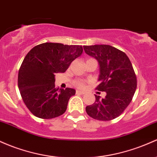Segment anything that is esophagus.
<instances>
[{"instance_id": "1", "label": "esophagus", "mask_w": 157, "mask_h": 157, "mask_svg": "<svg viewBox=\"0 0 157 157\" xmlns=\"http://www.w3.org/2000/svg\"><path fill=\"white\" fill-rule=\"evenodd\" d=\"M76 94H84L85 93H84L83 92H81V91L77 90V91H76Z\"/></svg>"}]
</instances>
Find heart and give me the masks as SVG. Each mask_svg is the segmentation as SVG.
<instances>
[{
    "mask_svg": "<svg viewBox=\"0 0 157 157\" xmlns=\"http://www.w3.org/2000/svg\"><path fill=\"white\" fill-rule=\"evenodd\" d=\"M75 85L78 88H83L84 87L83 82H81V81H79V80H77V81L75 82Z\"/></svg>",
    "mask_w": 157,
    "mask_h": 157,
    "instance_id": "b5f03b06",
    "label": "heart"
}]
</instances>
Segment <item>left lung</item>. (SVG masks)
<instances>
[{
    "label": "left lung",
    "mask_w": 157,
    "mask_h": 157,
    "mask_svg": "<svg viewBox=\"0 0 157 157\" xmlns=\"http://www.w3.org/2000/svg\"><path fill=\"white\" fill-rule=\"evenodd\" d=\"M86 53L95 58L100 65L96 89L106 92L101 99L95 96V101L86 107L87 114L99 121H110L124 111L131 102L137 86L136 77L131 62L126 53L107 44L83 46Z\"/></svg>",
    "instance_id": "left-lung-1"
}]
</instances>
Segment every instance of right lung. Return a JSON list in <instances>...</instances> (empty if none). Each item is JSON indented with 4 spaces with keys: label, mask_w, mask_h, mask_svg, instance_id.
<instances>
[{
    "label": "right lung",
    "mask_w": 157,
    "mask_h": 157,
    "mask_svg": "<svg viewBox=\"0 0 157 157\" xmlns=\"http://www.w3.org/2000/svg\"><path fill=\"white\" fill-rule=\"evenodd\" d=\"M82 51L81 45L46 42L35 46L26 55L18 71V86L31 113L49 119L65 113L76 91L55 87V75L64 73Z\"/></svg>",
    "instance_id": "1"
}]
</instances>
